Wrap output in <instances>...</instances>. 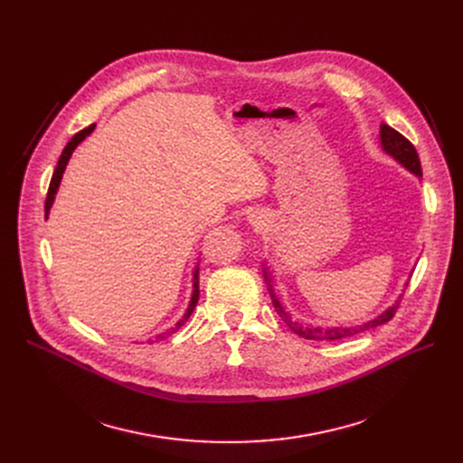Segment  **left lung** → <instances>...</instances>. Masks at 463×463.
Returning <instances> with one entry per match:
<instances>
[{"instance_id":"8db88e82","label":"left lung","mask_w":463,"mask_h":463,"mask_svg":"<svg viewBox=\"0 0 463 463\" xmlns=\"http://www.w3.org/2000/svg\"><path fill=\"white\" fill-rule=\"evenodd\" d=\"M381 142H383V148L384 152H388L391 156H394L402 165H405L409 170H412V173L422 176V166H420V159H419V154L415 150V146L411 144L409 138H405L402 133H398L396 129H392L391 126L383 124L381 128ZM270 297H272V304L278 311L279 317L283 319V323H287V326L293 330L295 334H298L300 337L304 339H313V342H337V339H345V337H351V335H356L360 332H366V330H372V328H377L384 323L391 321L394 315H396V309L400 307L398 304L392 306L391 309H386L383 315H379L377 319L362 325V326H351V328H317V326H306V325H298V323H293L290 321L288 315L285 313V309L281 307L279 300L274 297V293L270 290Z\"/></svg>"}]
</instances>
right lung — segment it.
I'll return each mask as SVG.
<instances>
[{
	"mask_svg": "<svg viewBox=\"0 0 463 463\" xmlns=\"http://www.w3.org/2000/svg\"><path fill=\"white\" fill-rule=\"evenodd\" d=\"M93 128H95V124H91V126H88L86 129H82V131H79L75 137H72L69 142H67V146L63 148V152H61V156H60V161H58V165H56V170H54V175H52V180H51V185H48V193H46V201H44V217H48V212H51V206H52V203H54V197H56V191H58V187H60V182H61V176H63V170H65V165H67V161H69V157H71V154H72V150L77 148V146L93 131ZM197 302H199V269L194 270V274H193V297H191V302H189V307H187V311L184 313V317L178 321V325L175 326V328H170V330H166V332H163V334H159L157 337L161 339V337H165V335H170V334H175L180 326H184V323L189 319V315L193 313V309H194V306H197ZM156 337V339H157Z\"/></svg>",
	"mask_w": 463,
	"mask_h": 463,
	"instance_id": "1",
	"label": "right lung"
}]
</instances>
